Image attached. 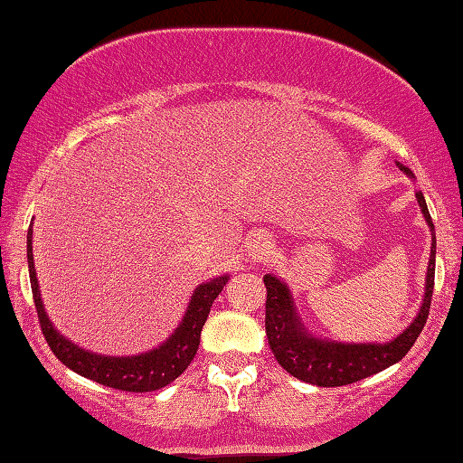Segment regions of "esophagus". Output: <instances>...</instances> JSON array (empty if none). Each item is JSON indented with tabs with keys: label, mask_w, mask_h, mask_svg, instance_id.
<instances>
[{
	"label": "esophagus",
	"mask_w": 463,
	"mask_h": 463,
	"mask_svg": "<svg viewBox=\"0 0 463 463\" xmlns=\"http://www.w3.org/2000/svg\"><path fill=\"white\" fill-rule=\"evenodd\" d=\"M271 241L265 237V234H255V237L249 241V250L253 260H263V257H268L271 253Z\"/></svg>",
	"instance_id": "esophagus-1"
}]
</instances>
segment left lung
Returning a JSON list of instances; mask_svg holds the SVG:
<instances>
[{"instance_id": "1", "label": "left lung", "mask_w": 463, "mask_h": 463, "mask_svg": "<svg viewBox=\"0 0 463 463\" xmlns=\"http://www.w3.org/2000/svg\"><path fill=\"white\" fill-rule=\"evenodd\" d=\"M396 165L409 177H414L412 171L404 167L402 163H396ZM417 202L429 224L430 234H433L425 281V298H422L419 315L414 317L412 323L396 339L388 343H341L318 339V336L307 331V326L298 317L294 298L284 281L278 279L273 273H268L263 278L265 288H268L265 333H268L273 355H276L278 364L288 373H292L298 380L323 388L347 386V383L359 382L367 378V375L386 370V367L401 362L409 354L422 326L427 323L430 296H433L435 286V226L433 221H430L422 192H417Z\"/></svg>"}]
</instances>
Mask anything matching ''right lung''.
Listing matches in <instances>:
<instances>
[{"label":"right lung","mask_w":463,"mask_h":463,"mask_svg":"<svg viewBox=\"0 0 463 463\" xmlns=\"http://www.w3.org/2000/svg\"><path fill=\"white\" fill-rule=\"evenodd\" d=\"M28 271L30 286H33L34 307L41 320V328L46 343L59 362L65 364L69 370L90 378L101 386L116 388L122 392H153L165 388L185 372V367L192 364L200 345L202 326L206 323L213 308V302L222 292V288L229 281V276H218L210 281H203L194 289L190 307L185 310V317L179 326L159 347L140 355L128 357H108L98 355L91 351L81 349L80 345L65 339L57 328L52 326L49 315L44 312V304L38 289L34 257H33V226L28 229Z\"/></svg>","instance_id":"obj_1"}]
</instances>
